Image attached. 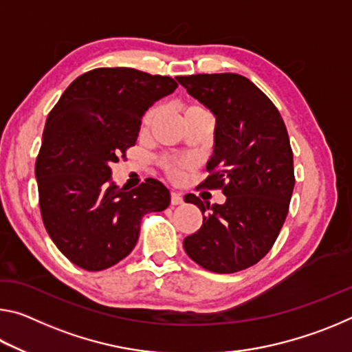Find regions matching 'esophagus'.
I'll return each mask as SVG.
<instances>
[{
    "label": "esophagus",
    "instance_id": "34e87169",
    "mask_svg": "<svg viewBox=\"0 0 352 352\" xmlns=\"http://www.w3.org/2000/svg\"><path fill=\"white\" fill-rule=\"evenodd\" d=\"M170 204L172 205H182L183 204V195L180 192H170Z\"/></svg>",
    "mask_w": 352,
    "mask_h": 352
}]
</instances>
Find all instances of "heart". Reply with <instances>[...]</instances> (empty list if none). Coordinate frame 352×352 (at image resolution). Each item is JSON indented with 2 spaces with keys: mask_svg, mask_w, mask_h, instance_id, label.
Returning <instances> with one entry per match:
<instances>
[{
  "mask_svg": "<svg viewBox=\"0 0 352 352\" xmlns=\"http://www.w3.org/2000/svg\"><path fill=\"white\" fill-rule=\"evenodd\" d=\"M194 111H208L204 105L200 104H190L188 105L186 109H184V115H188V113H194ZM158 115V107H151L144 115H142L141 119V132H147L148 129H151L153 119L157 118ZM160 166H162V169L164 170V174L168 175L170 180L174 182H180L183 175H184V169H188L190 166L189 160H184V158H174V157H163L160 160Z\"/></svg>",
  "mask_w": 352,
  "mask_h": 352,
  "instance_id": "obj_1",
  "label": "heart"
}]
</instances>
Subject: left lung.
Listing matches in <instances>:
<instances>
[{
  "mask_svg": "<svg viewBox=\"0 0 352 352\" xmlns=\"http://www.w3.org/2000/svg\"><path fill=\"white\" fill-rule=\"evenodd\" d=\"M177 80L216 115L210 175L200 186L226 195L212 206L194 194L184 197L204 214L200 228L184 237V252L214 273L245 270L270 252L287 217L295 186L287 129L275 104L241 74Z\"/></svg>",
  "mask_w": 352,
  "mask_h": 352,
  "instance_id": "obj_1",
  "label": "left lung"
}]
</instances>
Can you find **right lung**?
Wrapping results in <instances>:
<instances>
[{
  "instance_id": "1",
  "label": "right lung",
  "mask_w": 352,
  "mask_h": 352,
  "mask_svg": "<svg viewBox=\"0 0 352 352\" xmlns=\"http://www.w3.org/2000/svg\"><path fill=\"white\" fill-rule=\"evenodd\" d=\"M178 87L169 76L133 68H96L71 83L50 111L35 162L47 234L80 269L105 270L135 248L141 219L169 206L163 183L147 178L124 190L110 182L126 158L141 118Z\"/></svg>"
}]
</instances>
